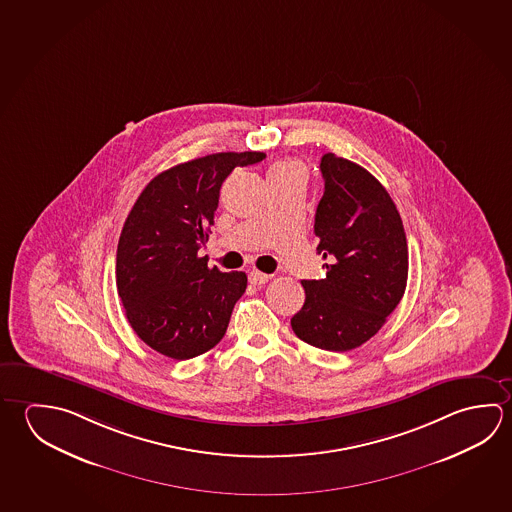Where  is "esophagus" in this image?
Wrapping results in <instances>:
<instances>
[{
  "label": "esophagus",
  "mask_w": 512,
  "mask_h": 512,
  "mask_svg": "<svg viewBox=\"0 0 512 512\" xmlns=\"http://www.w3.org/2000/svg\"><path fill=\"white\" fill-rule=\"evenodd\" d=\"M248 278H250V284H253V286H260V284H266L269 278H271V275H268V273H262V271H257V269H253L252 273L248 275Z\"/></svg>",
  "instance_id": "obj_1"
}]
</instances>
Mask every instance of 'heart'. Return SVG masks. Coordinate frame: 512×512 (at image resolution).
<instances>
[{
  "mask_svg": "<svg viewBox=\"0 0 512 512\" xmlns=\"http://www.w3.org/2000/svg\"><path fill=\"white\" fill-rule=\"evenodd\" d=\"M280 172H302V167H300L296 162L287 160V162H280L277 163V165H273V167H271V171H269V176H273V174H280Z\"/></svg>",
  "mask_w": 512,
  "mask_h": 512,
  "instance_id": "b5f03b06",
  "label": "heart"
}]
</instances>
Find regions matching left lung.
I'll return each instance as SVG.
<instances>
[{
  "label": "left lung",
  "instance_id": "left-lung-1",
  "mask_svg": "<svg viewBox=\"0 0 512 512\" xmlns=\"http://www.w3.org/2000/svg\"><path fill=\"white\" fill-rule=\"evenodd\" d=\"M320 171L314 234L327 275L302 280L305 302L291 327L313 347L345 352L370 340L401 302L408 244L394 201L367 169L327 153Z\"/></svg>",
  "mask_w": 512,
  "mask_h": 512
}]
</instances>
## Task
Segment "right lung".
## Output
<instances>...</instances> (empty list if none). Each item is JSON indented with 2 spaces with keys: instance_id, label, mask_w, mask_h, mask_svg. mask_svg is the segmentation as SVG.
Listing matches in <instances>:
<instances>
[{
  "instance_id": "obj_1",
  "label": "right lung",
  "mask_w": 512,
  "mask_h": 512,
  "mask_svg": "<svg viewBox=\"0 0 512 512\" xmlns=\"http://www.w3.org/2000/svg\"><path fill=\"white\" fill-rule=\"evenodd\" d=\"M264 158L248 151L180 163L149 181L127 216L118 239V296L138 338L167 358H196L225 336L248 277L208 268L198 252L223 181L235 167Z\"/></svg>"
}]
</instances>
